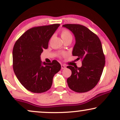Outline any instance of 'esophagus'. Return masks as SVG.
Wrapping results in <instances>:
<instances>
[{"label":"esophagus","mask_w":120,"mask_h":120,"mask_svg":"<svg viewBox=\"0 0 120 120\" xmlns=\"http://www.w3.org/2000/svg\"><path fill=\"white\" fill-rule=\"evenodd\" d=\"M65 68H66V66H65V65L61 64V68L62 69H65Z\"/></svg>","instance_id":"1"}]
</instances>
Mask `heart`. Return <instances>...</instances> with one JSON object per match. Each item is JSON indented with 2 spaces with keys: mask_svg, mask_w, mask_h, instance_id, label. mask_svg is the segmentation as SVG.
<instances>
[{
  "mask_svg": "<svg viewBox=\"0 0 120 120\" xmlns=\"http://www.w3.org/2000/svg\"><path fill=\"white\" fill-rule=\"evenodd\" d=\"M60 35H61V37L63 40L70 38L72 39L71 33L70 32V31L67 29H63V30H62Z\"/></svg>",
  "mask_w": 120,
  "mask_h": 120,
  "instance_id": "1",
  "label": "heart"
}]
</instances>
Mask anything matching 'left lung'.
Returning <instances> with one entry per match:
<instances>
[{
  "mask_svg": "<svg viewBox=\"0 0 120 120\" xmlns=\"http://www.w3.org/2000/svg\"><path fill=\"white\" fill-rule=\"evenodd\" d=\"M63 27L73 32L76 42L73 50L74 56L82 60V66H67L71 75L67 79L68 86L78 93L86 92L96 86L102 74L105 63L101 40L87 28L79 24H66Z\"/></svg>",
  "mask_w": 120,
  "mask_h": 120,
  "instance_id": "left-lung-1",
  "label": "left lung"
}]
</instances>
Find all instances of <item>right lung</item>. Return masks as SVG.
Returning a JSON list of instances; mask_svg holds the SVG:
<instances>
[{
    "instance_id": "add662e5",
    "label": "right lung",
    "mask_w": 120,
    "mask_h": 120,
    "mask_svg": "<svg viewBox=\"0 0 120 120\" xmlns=\"http://www.w3.org/2000/svg\"><path fill=\"white\" fill-rule=\"evenodd\" d=\"M60 26L53 24L33 27L15 44L12 51L14 73L24 88L33 93L48 91L54 75L61 68L56 60L42 63L40 60L41 54L47 49L49 40Z\"/></svg>"
}]
</instances>
